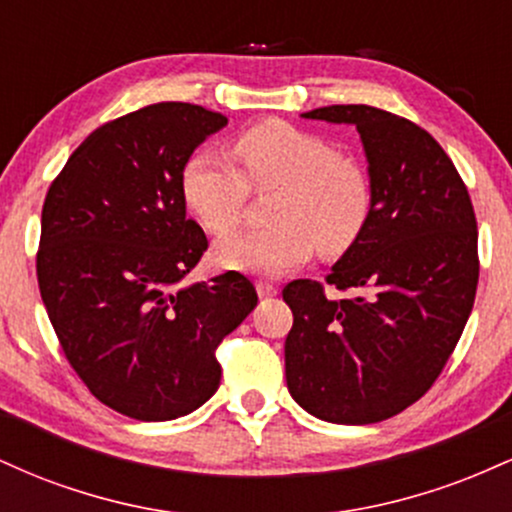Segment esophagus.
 <instances>
[{
  "label": "esophagus",
  "instance_id": "esophagus-1",
  "mask_svg": "<svg viewBox=\"0 0 512 512\" xmlns=\"http://www.w3.org/2000/svg\"><path fill=\"white\" fill-rule=\"evenodd\" d=\"M255 289H257V293H260V298H269V296H274L276 291H279V286L274 284V281H267V279H260L255 284Z\"/></svg>",
  "mask_w": 512,
  "mask_h": 512
}]
</instances>
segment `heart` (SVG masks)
Masks as SVG:
<instances>
[{
	"instance_id": "b5f03b06",
	"label": "heart",
	"mask_w": 512,
	"mask_h": 512,
	"mask_svg": "<svg viewBox=\"0 0 512 512\" xmlns=\"http://www.w3.org/2000/svg\"><path fill=\"white\" fill-rule=\"evenodd\" d=\"M236 163L214 151L185 161L180 190L187 209L209 233L238 226L250 190L272 192V226L236 233L216 245L221 267L248 274H279L320 250L339 257L363 236L373 211V182L356 156L330 139L284 120L257 122L233 142Z\"/></svg>"
}]
</instances>
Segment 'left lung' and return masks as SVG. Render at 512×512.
Here are the masks:
<instances>
[{
  "mask_svg": "<svg viewBox=\"0 0 512 512\" xmlns=\"http://www.w3.org/2000/svg\"><path fill=\"white\" fill-rule=\"evenodd\" d=\"M310 120L349 122L373 182L363 236L325 276L293 279L284 301L286 385L332 424H378L421 399L472 313L479 284L477 216L455 163L426 129L370 105H327Z\"/></svg>",
  "mask_w": 512,
  "mask_h": 512,
  "instance_id": "1",
  "label": "left lung"
}]
</instances>
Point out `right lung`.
<instances>
[{
	"mask_svg": "<svg viewBox=\"0 0 512 512\" xmlns=\"http://www.w3.org/2000/svg\"><path fill=\"white\" fill-rule=\"evenodd\" d=\"M228 117L154 103L91 132L43 204L40 296L69 366L105 407L170 421L221 383L216 349L257 305L240 272L182 284L209 243L185 216L182 166Z\"/></svg>",
	"mask_w": 512,
	"mask_h": 512,
	"instance_id": "add662e5",
	"label": "right lung"
}]
</instances>
